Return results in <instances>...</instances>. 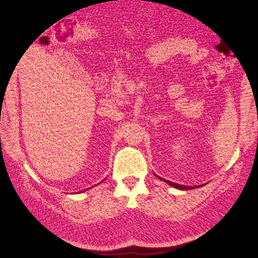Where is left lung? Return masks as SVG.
<instances>
[{"instance_id": "left-lung-1", "label": "left lung", "mask_w": 258, "mask_h": 258, "mask_svg": "<svg viewBox=\"0 0 258 258\" xmlns=\"http://www.w3.org/2000/svg\"><path fill=\"white\" fill-rule=\"evenodd\" d=\"M158 178H160V179H162V180H164L165 182H167L168 185H170V186H172L173 188H176V189H179V190H191V189H195V188H197L198 186H196V187H187V186H183V185H179V183H175V182H172V181H169V180H167V179H164V178H162V177H159L158 175H156ZM199 188V187H198Z\"/></svg>"}]
</instances>
